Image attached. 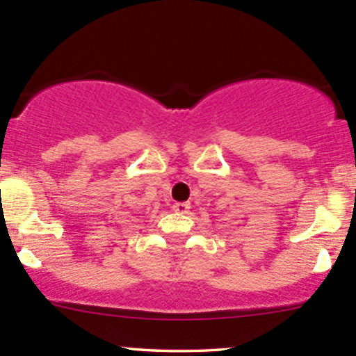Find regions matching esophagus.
I'll list each match as a JSON object with an SVG mask.
<instances>
[{
    "instance_id": "1",
    "label": "esophagus",
    "mask_w": 356,
    "mask_h": 356,
    "mask_svg": "<svg viewBox=\"0 0 356 356\" xmlns=\"http://www.w3.org/2000/svg\"><path fill=\"white\" fill-rule=\"evenodd\" d=\"M173 210L178 213H186L190 210V204L188 202H177V204L173 205Z\"/></svg>"
}]
</instances>
